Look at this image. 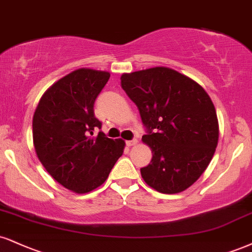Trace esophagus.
<instances>
[{"instance_id":"34e87169","label":"esophagus","mask_w":252,"mask_h":252,"mask_svg":"<svg viewBox=\"0 0 252 252\" xmlns=\"http://www.w3.org/2000/svg\"><path fill=\"white\" fill-rule=\"evenodd\" d=\"M137 139L136 138H134V139H131V141H126V145H128V147H132V145H136L137 144Z\"/></svg>"}]
</instances>
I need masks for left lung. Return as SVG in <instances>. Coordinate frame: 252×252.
<instances>
[{
	"instance_id": "1",
	"label": "left lung",
	"mask_w": 252,
	"mask_h": 252,
	"mask_svg": "<svg viewBox=\"0 0 252 252\" xmlns=\"http://www.w3.org/2000/svg\"><path fill=\"white\" fill-rule=\"evenodd\" d=\"M121 86L148 130L142 141L153 158L141 169L142 178L158 192L184 191L208 168L218 143L210 96L197 82L166 66L123 74Z\"/></svg>"
}]
</instances>
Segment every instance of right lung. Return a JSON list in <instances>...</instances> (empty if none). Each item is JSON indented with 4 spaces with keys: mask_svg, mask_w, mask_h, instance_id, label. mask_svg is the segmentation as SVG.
<instances>
[{
    "mask_svg": "<svg viewBox=\"0 0 252 252\" xmlns=\"http://www.w3.org/2000/svg\"><path fill=\"white\" fill-rule=\"evenodd\" d=\"M110 72L81 68L42 95L32 117V141L45 170L61 186L76 193L93 191L104 183L122 156L126 142L94 135L101 122L94 103Z\"/></svg>",
    "mask_w": 252,
    "mask_h": 252,
    "instance_id": "obj_1",
    "label": "right lung"
}]
</instances>
